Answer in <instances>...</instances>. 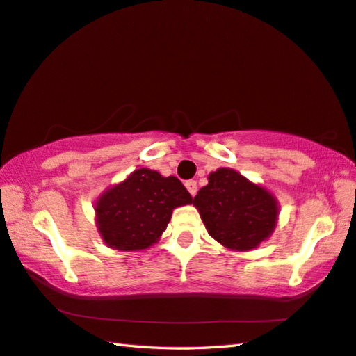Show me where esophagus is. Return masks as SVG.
I'll list each match as a JSON object with an SVG mask.
<instances>
[{
	"label": "esophagus",
	"instance_id": "1",
	"mask_svg": "<svg viewBox=\"0 0 356 356\" xmlns=\"http://www.w3.org/2000/svg\"><path fill=\"white\" fill-rule=\"evenodd\" d=\"M185 186H186V190L190 191V195H191V196H195V195H196V191H197V184H196V180H186V182H185Z\"/></svg>",
	"mask_w": 356,
	"mask_h": 356
}]
</instances>
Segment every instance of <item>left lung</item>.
I'll use <instances>...</instances> for the list:
<instances>
[{"instance_id":"obj_1","label":"left lung","mask_w":356,"mask_h":356,"mask_svg":"<svg viewBox=\"0 0 356 356\" xmlns=\"http://www.w3.org/2000/svg\"><path fill=\"white\" fill-rule=\"evenodd\" d=\"M209 235L230 250H252L273 235L279 200L264 186L232 168L209 174V184L193 199Z\"/></svg>"}]
</instances>
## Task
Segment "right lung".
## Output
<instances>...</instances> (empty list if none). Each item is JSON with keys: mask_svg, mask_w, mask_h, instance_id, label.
I'll return each instance as SVG.
<instances>
[{"mask_svg": "<svg viewBox=\"0 0 356 356\" xmlns=\"http://www.w3.org/2000/svg\"><path fill=\"white\" fill-rule=\"evenodd\" d=\"M191 200L177 177H163L149 168H140L96 200V227L107 248L145 250L160 240L172 210Z\"/></svg>", "mask_w": 356, "mask_h": 356, "instance_id": "1", "label": "right lung"}]
</instances>
